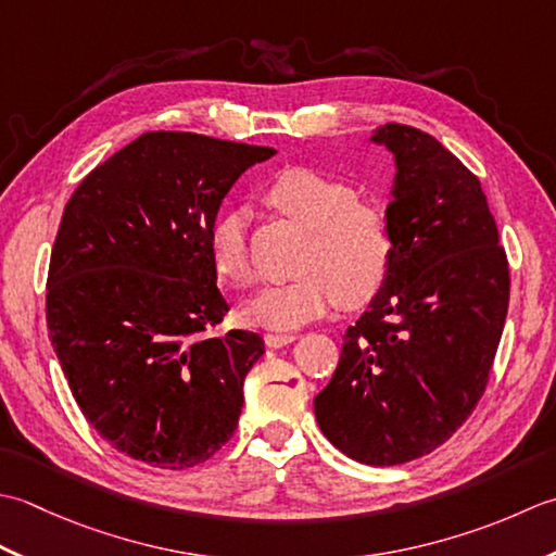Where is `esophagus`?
I'll return each instance as SVG.
<instances>
[{
	"label": "esophagus",
	"instance_id": "34e87169",
	"mask_svg": "<svg viewBox=\"0 0 556 556\" xmlns=\"http://www.w3.org/2000/svg\"><path fill=\"white\" fill-rule=\"evenodd\" d=\"M292 341H298V336L294 333H266L264 336V343L268 348H282V345H290Z\"/></svg>",
	"mask_w": 556,
	"mask_h": 556
}]
</instances>
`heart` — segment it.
<instances>
[{
  "label": "heart",
  "instance_id": "heart-1",
  "mask_svg": "<svg viewBox=\"0 0 556 556\" xmlns=\"http://www.w3.org/2000/svg\"><path fill=\"white\" fill-rule=\"evenodd\" d=\"M266 201L309 230L300 276L268 286L244 304L254 326L290 331L341 304L357 309L377 298L393 264L391 225L377 206L357 201L355 189L312 167H288L270 182ZM211 262L232 286L254 280L242 213H223L208 232Z\"/></svg>",
  "mask_w": 556,
  "mask_h": 556
}]
</instances>
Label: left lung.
<instances>
[{
  "instance_id": "8db88e82",
  "label": "left lung",
  "mask_w": 556,
  "mask_h": 556,
  "mask_svg": "<svg viewBox=\"0 0 556 556\" xmlns=\"http://www.w3.org/2000/svg\"><path fill=\"white\" fill-rule=\"evenodd\" d=\"M395 161L387 220L391 274L343 336L314 399L324 437L367 466H399L468 420L484 393L508 309V262L480 179L434 136L383 124Z\"/></svg>"
}]
</instances>
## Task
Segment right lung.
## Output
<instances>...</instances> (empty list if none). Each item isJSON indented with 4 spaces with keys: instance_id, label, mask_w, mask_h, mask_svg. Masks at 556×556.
I'll use <instances>...</instances> for the list:
<instances>
[{
    "instance_id": "add662e5",
    "label": "right lung",
    "mask_w": 556,
    "mask_h": 556,
    "mask_svg": "<svg viewBox=\"0 0 556 556\" xmlns=\"http://www.w3.org/2000/svg\"><path fill=\"white\" fill-rule=\"evenodd\" d=\"M266 146L149 131L72 194L52 247L48 331L96 432L163 470L208 460L235 432L252 331L208 336L228 314L208 232Z\"/></svg>"
}]
</instances>
